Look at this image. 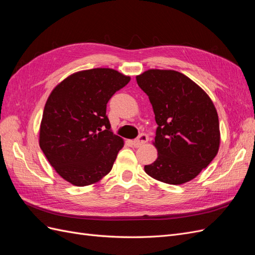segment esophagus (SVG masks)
<instances>
[{
    "label": "esophagus",
    "instance_id": "34e87169",
    "mask_svg": "<svg viewBox=\"0 0 255 255\" xmlns=\"http://www.w3.org/2000/svg\"><path fill=\"white\" fill-rule=\"evenodd\" d=\"M148 139H149L148 135L144 134V133H141L139 136L136 138V139L133 140V145L136 146V148H138V146L144 144L146 141H148Z\"/></svg>",
    "mask_w": 255,
    "mask_h": 255
}]
</instances>
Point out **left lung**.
Masks as SVG:
<instances>
[{
  "mask_svg": "<svg viewBox=\"0 0 255 255\" xmlns=\"http://www.w3.org/2000/svg\"><path fill=\"white\" fill-rule=\"evenodd\" d=\"M155 114L158 155L144 166L146 174L180 185L196 177L217 155L220 142L217 111L205 92L173 70H148L136 78Z\"/></svg>",
  "mask_w": 255,
  "mask_h": 255,
  "instance_id": "obj_1",
  "label": "left lung"
}]
</instances>
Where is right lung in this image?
Segmentation results:
<instances>
[{"mask_svg": "<svg viewBox=\"0 0 255 255\" xmlns=\"http://www.w3.org/2000/svg\"><path fill=\"white\" fill-rule=\"evenodd\" d=\"M129 82L107 68L76 72L54 88L44 106L39 144L56 172L76 186L109 173L123 146L111 129L106 106Z\"/></svg>", "mask_w": 255, "mask_h": 255, "instance_id": "right-lung-1", "label": "right lung"}]
</instances>
